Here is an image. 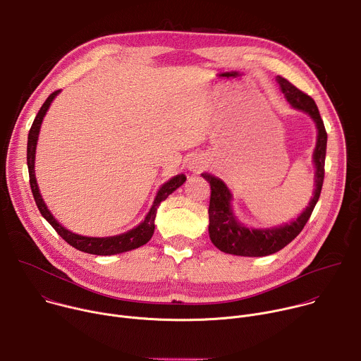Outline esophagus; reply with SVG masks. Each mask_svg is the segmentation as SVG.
<instances>
[{
    "label": "esophagus",
    "instance_id": "34e87169",
    "mask_svg": "<svg viewBox=\"0 0 361 361\" xmlns=\"http://www.w3.org/2000/svg\"><path fill=\"white\" fill-rule=\"evenodd\" d=\"M201 169H202V167H201V166H198L197 163H192V164L190 166V170H191V171H194V173H198Z\"/></svg>",
    "mask_w": 361,
    "mask_h": 361
}]
</instances>
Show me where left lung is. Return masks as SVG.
Returning a JSON list of instances; mask_svg holds the SVG:
<instances>
[{"instance_id": "8db88e82", "label": "left lung", "mask_w": 361, "mask_h": 361, "mask_svg": "<svg viewBox=\"0 0 361 361\" xmlns=\"http://www.w3.org/2000/svg\"><path fill=\"white\" fill-rule=\"evenodd\" d=\"M277 82L290 104L310 116L317 127V142L313 154L316 166V188L313 198L308 202L305 210L291 223L273 228H247L243 226L231 210V192L227 185L217 177L204 173L201 174L210 183L212 195L209 207V233L213 244L223 252L243 255V257H263L270 255L288 243H291L304 228L305 223L310 219L316 204L320 198L323 180H324V161L327 148V133L324 123L320 117L319 109L314 99L293 85L288 80L277 77Z\"/></svg>"}]
</instances>
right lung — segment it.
<instances>
[{
    "label": "right lung",
    "instance_id": "1",
    "mask_svg": "<svg viewBox=\"0 0 361 361\" xmlns=\"http://www.w3.org/2000/svg\"><path fill=\"white\" fill-rule=\"evenodd\" d=\"M60 90L54 91L53 94H49L48 98L45 99V102L42 104V107L39 109L38 114L35 116V120L30 128L28 133V144H27V166H28V174H30V185H31V191L35 200L37 207L41 213V216L53 226V228L74 248L88 252V254H95V255H113V254H120L124 251H130L134 248H138L141 245H144L145 243L149 241V238L154 234V220H156V214H157V209L161 201H164L173 191H176L180 185L184 184L185 181V176L184 174H178L176 177H173L171 180H169L166 184L161 185V188L159 190L156 198H154V202L151 205V209L148 212V214L145 216L144 221L140 223L135 228L120 234V235H113V237H85V235H80L75 233L68 231L66 227H63L56 219L54 216L49 213V210L47 209V205L39 194L38 190V184L35 180V170H34V161H35V148H37V140H38V134H39V127L42 123L44 116L47 114L51 102L59 95Z\"/></svg>",
    "mask_w": 361,
    "mask_h": 361
}]
</instances>
